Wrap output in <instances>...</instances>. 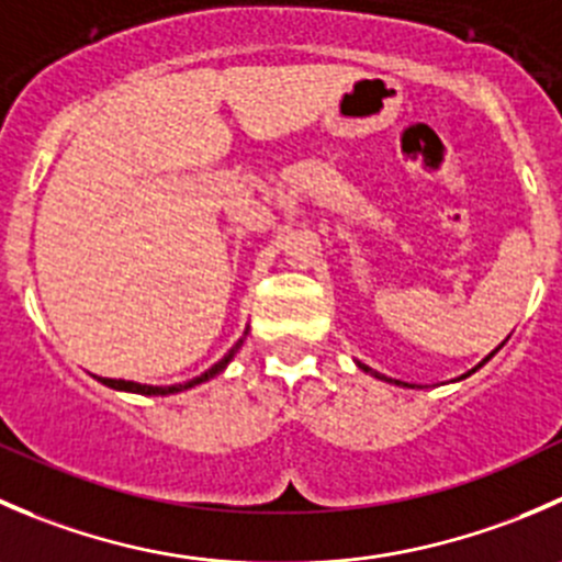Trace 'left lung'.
Instances as JSON below:
<instances>
[{
  "label": "left lung",
  "mask_w": 562,
  "mask_h": 562,
  "mask_svg": "<svg viewBox=\"0 0 562 562\" xmlns=\"http://www.w3.org/2000/svg\"><path fill=\"white\" fill-rule=\"evenodd\" d=\"M503 346H505V340H503V342H499V346H497V348H494V351H492V353H488V357H483V359H481V362H477V364H475V368H472V370H467V373H464V375H459V379H456V381L467 379V375H472V373H475V370H481V368H483V364H486V362H488V359H492V357H494V353H497V351H499V348H503ZM357 368H359V370H364V373L375 375V379L386 381V384H403V381H397V379H386V375L375 373V370H370V368H368V364H362V362H357ZM403 386H408V384H403Z\"/></svg>",
  "instance_id": "obj_1"
}]
</instances>
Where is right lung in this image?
<instances>
[{
	"label": "right lung",
	"mask_w": 562,
	"mask_h": 562,
	"mask_svg": "<svg viewBox=\"0 0 562 562\" xmlns=\"http://www.w3.org/2000/svg\"><path fill=\"white\" fill-rule=\"evenodd\" d=\"M247 331H249V326H247V329H244V335L238 337V342H236V346H233L231 351H227L225 357L220 359V362H216V364H211V368L205 370V373L194 375L192 381H183V384L156 386V384H139V381H125V379H101V375H95V379L101 381V384L112 386V390H117V392H134V395H178V392H183V390H192V386H198V384H203V381H211V379H214V375H220L222 370H225L227 364H231V359L236 357V353H238V348L244 346V340H247Z\"/></svg>",
	"instance_id": "1"
}]
</instances>
